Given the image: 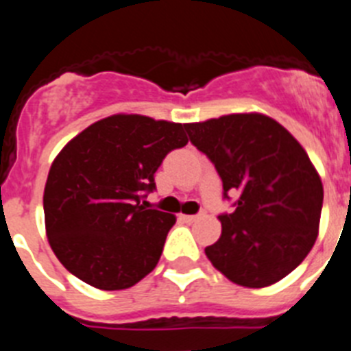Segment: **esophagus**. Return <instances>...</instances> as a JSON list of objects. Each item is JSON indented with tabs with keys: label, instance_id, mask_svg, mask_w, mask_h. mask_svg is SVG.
<instances>
[{
	"label": "esophagus",
	"instance_id": "34e87169",
	"mask_svg": "<svg viewBox=\"0 0 351 351\" xmlns=\"http://www.w3.org/2000/svg\"><path fill=\"white\" fill-rule=\"evenodd\" d=\"M204 214H206V213H200V214H182L181 218L184 219L186 223H193V221H197L198 218H202Z\"/></svg>",
	"mask_w": 351,
	"mask_h": 351
}]
</instances>
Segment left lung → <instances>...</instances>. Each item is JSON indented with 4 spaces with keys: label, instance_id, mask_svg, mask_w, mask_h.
<instances>
[{
    "label": "left lung",
    "instance_id": "obj_1",
    "mask_svg": "<svg viewBox=\"0 0 351 351\" xmlns=\"http://www.w3.org/2000/svg\"><path fill=\"white\" fill-rule=\"evenodd\" d=\"M197 149L209 156L223 191L237 193L221 214V237L206 247L232 283H278L311 251L320 228L324 186L308 153L285 126L258 112L186 123Z\"/></svg>",
    "mask_w": 351,
    "mask_h": 351
}]
</instances>
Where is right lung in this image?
Here are the masks:
<instances>
[{
    "label": "right lung",
    "mask_w": 351,
    "mask_h": 351,
    "mask_svg": "<svg viewBox=\"0 0 351 351\" xmlns=\"http://www.w3.org/2000/svg\"><path fill=\"white\" fill-rule=\"evenodd\" d=\"M184 125L114 114L71 138L52 161L45 232L66 271L100 290H125L156 267L176 216L141 204Z\"/></svg>",
    "instance_id": "1"
}]
</instances>
